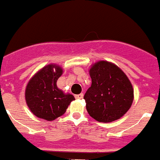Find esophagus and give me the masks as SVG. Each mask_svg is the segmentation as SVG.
<instances>
[{"label":"esophagus","mask_w":160,"mask_h":160,"mask_svg":"<svg viewBox=\"0 0 160 160\" xmlns=\"http://www.w3.org/2000/svg\"><path fill=\"white\" fill-rule=\"evenodd\" d=\"M82 97H83V94H76V95H75L76 99H82Z\"/></svg>","instance_id":"obj_1"}]
</instances>
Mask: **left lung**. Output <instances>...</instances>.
<instances>
[{"instance_id":"obj_1","label":"left lung","mask_w":160,"mask_h":160,"mask_svg":"<svg viewBox=\"0 0 160 160\" xmlns=\"http://www.w3.org/2000/svg\"><path fill=\"white\" fill-rule=\"evenodd\" d=\"M92 80L83 99L88 114L99 122L118 119L131 107L134 91L127 76L114 64L99 61L89 70Z\"/></svg>"}]
</instances>
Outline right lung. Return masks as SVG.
<instances>
[{"label": "right lung", "instance_id": "right-lung-1", "mask_svg": "<svg viewBox=\"0 0 160 160\" xmlns=\"http://www.w3.org/2000/svg\"><path fill=\"white\" fill-rule=\"evenodd\" d=\"M61 74L60 67L48 65L28 82L25 100L31 112L37 118L54 120L65 113L70 103L75 100L72 94H65L57 87L56 82Z\"/></svg>", "mask_w": 160, "mask_h": 160}]
</instances>
